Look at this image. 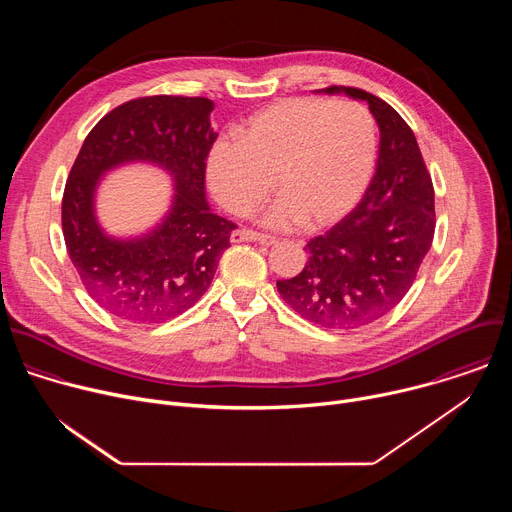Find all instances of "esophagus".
<instances>
[{
    "mask_svg": "<svg viewBox=\"0 0 512 512\" xmlns=\"http://www.w3.org/2000/svg\"><path fill=\"white\" fill-rule=\"evenodd\" d=\"M231 241H233V243H249V241L273 243V239H271L269 235H263V233H257V231H251V229H237V231L231 235Z\"/></svg>",
    "mask_w": 512,
    "mask_h": 512,
    "instance_id": "34e87169",
    "label": "esophagus"
}]
</instances>
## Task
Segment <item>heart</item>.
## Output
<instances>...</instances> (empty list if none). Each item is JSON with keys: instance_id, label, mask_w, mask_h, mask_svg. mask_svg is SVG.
<instances>
[{"instance_id": "heart-1", "label": "heart", "mask_w": 512, "mask_h": 512, "mask_svg": "<svg viewBox=\"0 0 512 512\" xmlns=\"http://www.w3.org/2000/svg\"><path fill=\"white\" fill-rule=\"evenodd\" d=\"M241 139L214 141L208 184L227 210L251 214L275 190L269 227H332L360 200L375 166V127L344 101L281 99L247 119Z\"/></svg>"}]
</instances>
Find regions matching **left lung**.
<instances>
[{
  "instance_id": "8db88e82",
  "label": "left lung",
  "mask_w": 512,
  "mask_h": 512,
  "mask_svg": "<svg viewBox=\"0 0 512 512\" xmlns=\"http://www.w3.org/2000/svg\"><path fill=\"white\" fill-rule=\"evenodd\" d=\"M369 103L381 131L377 172L362 200L324 235L310 239L306 267L279 279L289 308L322 328H358L391 312L413 285L433 231V184L405 119L383 99L328 87Z\"/></svg>"
}]
</instances>
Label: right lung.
Returning <instances> with one entry per match:
<instances>
[{
    "instance_id": "obj_1",
    "label": "right lung",
    "mask_w": 512,
    "mask_h": 512,
    "mask_svg": "<svg viewBox=\"0 0 512 512\" xmlns=\"http://www.w3.org/2000/svg\"><path fill=\"white\" fill-rule=\"evenodd\" d=\"M214 103L206 97L152 95L109 111L87 135L62 194L68 257L89 296L135 324H160L192 308L208 289L235 223L210 212L204 198L206 158L216 139ZM154 161L179 192L167 221L131 242L107 238L96 225L98 178L125 161Z\"/></svg>"
}]
</instances>
